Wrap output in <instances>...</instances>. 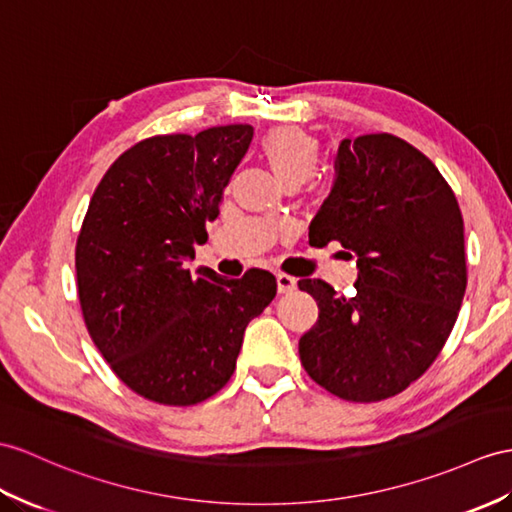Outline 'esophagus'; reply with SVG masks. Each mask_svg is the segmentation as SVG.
Wrapping results in <instances>:
<instances>
[{
  "mask_svg": "<svg viewBox=\"0 0 512 512\" xmlns=\"http://www.w3.org/2000/svg\"><path fill=\"white\" fill-rule=\"evenodd\" d=\"M278 291L280 293H291V291H295V286H297V280L293 278V276H286V273H278Z\"/></svg>",
  "mask_w": 512,
  "mask_h": 512,
  "instance_id": "34e87169",
  "label": "esophagus"
}]
</instances>
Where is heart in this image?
Instances as JSON below:
<instances>
[{
    "mask_svg": "<svg viewBox=\"0 0 512 512\" xmlns=\"http://www.w3.org/2000/svg\"><path fill=\"white\" fill-rule=\"evenodd\" d=\"M260 152L286 186H299L317 169L319 141L302 128L278 126L260 139Z\"/></svg>",
    "mask_w": 512,
    "mask_h": 512,
    "instance_id": "1",
    "label": "heart"
}]
</instances>
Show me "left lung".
Here are the masks:
<instances>
[{
	"label": "left lung",
	"instance_id": "1",
	"mask_svg": "<svg viewBox=\"0 0 512 512\" xmlns=\"http://www.w3.org/2000/svg\"><path fill=\"white\" fill-rule=\"evenodd\" d=\"M334 169L308 239L356 256V293L297 282L319 306L299 358L341 400L380 402L421 378L454 328L467 289L465 223L452 186L400 136L345 139Z\"/></svg>",
	"mask_w": 512,
	"mask_h": 512
}]
</instances>
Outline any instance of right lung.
<instances>
[{"label":"right lung","mask_w":512,"mask_h":512,"mask_svg":"<svg viewBox=\"0 0 512 512\" xmlns=\"http://www.w3.org/2000/svg\"><path fill=\"white\" fill-rule=\"evenodd\" d=\"M252 136L247 123L152 136L91 197L76 243L82 317L117 378L149 402L193 406L221 391L247 323L276 297L265 269L239 280L186 269Z\"/></svg>","instance_id":"add662e5"}]
</instances>
